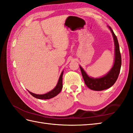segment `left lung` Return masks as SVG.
<instances>
[{
    "instance_id": "1",
    "label": "left lung",
    "mask_w": 133,
    "mask_h": 133,
    "mask_svg": "<svg viewBox=\"0 0 133 133\" xmlns=\"http://www.w3.org/2000/svg\"><path fill=\"white\" fill-rule=\"evenodd\" d=\"M108 27L113 37L115 46L114 62L111 69L103 77L100 78H93L89 77L82 67L81 66H79L84 83L90 89L94 90V91H102V90L107 89L111 87L117 80L121 70L122 61H121L119 43H118L117 36L115 35L113 31L112 30L110 26H108Z\"/></svg>"
}]
</instances>
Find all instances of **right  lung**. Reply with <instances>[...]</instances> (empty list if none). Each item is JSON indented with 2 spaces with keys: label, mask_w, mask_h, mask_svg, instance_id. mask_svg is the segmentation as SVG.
I'll return each instance as SVG.
<instances>
[{
  "label": "right lung",
  "mask_w": 133,
  "mask_h": 133,
  "mask_svg": "<svg viewBox=\"0 0 133 133\" xmlns=\"http://www.w3.org/2000/svg\"><path fill=\"white\" fill-rule=\"evenodd\" d=\"M63 71H62L60 77H59L58 83L56 84V86L54 87V89H53L52 90H51L50 91L46 93V94H36L29 91V90H28V91H29V92L30 93V94L32 95L34 97L38 99H49L54 97L61 91L62 87H63V83H62V77H63Z\"/></svg>",
  "instance_id": "add662e5"
}]
</instances>
